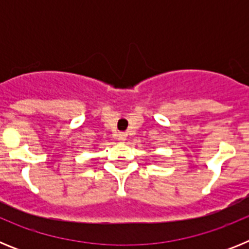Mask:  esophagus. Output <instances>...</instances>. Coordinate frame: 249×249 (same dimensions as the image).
<instances>
[{"label":"esophagus","mask_w":249,"mask_h":249,"mask_svg":"<svg viewBox=\"0 0 249 249\" xmlns=\"http://www.w3.org/2000/svg\"><path fill=\"white\" fill-rule=\"evenodd\" d=\"M126 137H127V135H126V133H123V132H121L120 135H118V140H120L121 142L126 141Z\"/></svg>","instance_id":"esophagus-1"}]
</instances>
